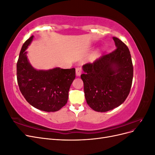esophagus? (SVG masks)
<instances>
[{
  "label": "esophagus",
  "instance_id": "esophagus-1",
  "mask_svg": "<svg viewBox=\"0 0 155 155\" xmlns=\"http://www.w3.org/2000/svg\"><path fill=\"white\" fill-rule=\"evenodd\" d=\"M76 75L78 76H79L81 74L82 72V69L81 67H78L76 68Z\"/></svg>",
  "mask_w": 155,
  "mask_h": 155
}]
</instances>
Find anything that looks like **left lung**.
Returning a JSON list of instances; mask_svg holds the SVG:
<instances>
[{
  "label": "left lung",
  "instance_id": "obj_1",
  "mask_svg": "<svg viewBox=\"0 0 155 155\" xmlns=\"http://www.w3.org/2000/svg\"><path fill=\"white\" fill-rule=\"evenodd\" d=\"M112 39L116 46L114 51L83 66L81 78L85 99L97 112L109 111L122 104L132 85L133 65L129 50L118 38Z\"/></svg>",
  "mask_w": 155,
  "mask_h": 155
}]
</instances>
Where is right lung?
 <instances>
[{
	"mask_svg": "<svg viewBox=\"0 0 155 155\" xmlns=\"http://www.w3.org/2000/svg\"><path fill=\"white\" fill-rule=\"evenodd\" d=\"M33 37L23 44L17 63L18 87L26 100L36 109L45 112L58 111L67 104L70 85L76 78V70L34 69L28 61L25 51Z\"/></svg>",
	"mask_w": 155,
	"mask_h": 155,
	"instance_id": "add662e5",
	"label": "right lung"
}]
</instances>
